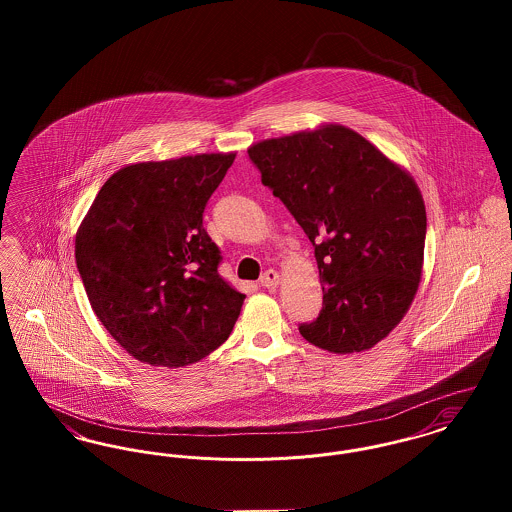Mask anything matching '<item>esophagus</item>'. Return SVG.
<instances>
[{
  "label": "esophagus",
  "instance_id": "esophagus-1",
  "mask_svg": "<svg viewBox=\"0 0 512 512\" xmlns=\"http://www.w3.org/2000/svg\"><path fill=\"white\" fill-rule=\"evenodd\" d=\"M261 286L263 288H268V290H274L276 286H278V282H280V276H278V272L276 270H272V268H268L263 272V276H261Z\"/></svg>",
  "mask_w": 512,
  "mask_h": 512
}]
</instances>
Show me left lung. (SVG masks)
I'll list each match as a JSON object with an SVG mask.
<instances>
[{
  "label": "left lung",
  "mask_w": 512,
  "mask_h": 512,
  "mask_svg": "<svg viewBox=\"0 0 512 512\" xmlns=\"http://www.w3.org/2000/svg\"><path fill=\"white\" fill-rule=\"evenodd\" d=\"M315 247L322 309L301 322L305 340L359 353L384 340L418 290L426 209L413 178L340 124L247 149Z\"/></svg>",
  "instance_id": "1"
}]
</instances>
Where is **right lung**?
<instances>
[{"label": "right lung", "instance_id": "right-lung-1", "mask_svg": "<svg viewBox=\"0 0 512 512\" xmlns=\"http://www.w3.org/2000/svg\"><path fill=\"white\" fill-rule=\"evenodd\" d=\"M234 153L149 161L115 172L82 220L74 257L107 332L147 365H192L226 340L244 293L220 278L203 211Z\"/></svg>", "mask_w": 512, "mask_h": 512}]
</instances>
